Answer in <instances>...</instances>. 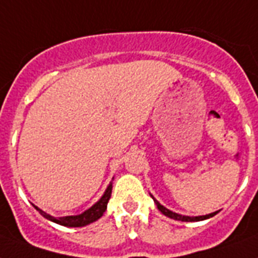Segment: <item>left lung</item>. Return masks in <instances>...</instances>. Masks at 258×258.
Returning a JSON list of instances; mask_svg holds the SVG:
<instances>
[{
  "mask_svg": "<svg viewBox=\"0 0 258 258\" xmlns=\"http://www.w3.org/2000/svg\"><path fill=\"white\" fill-rule=\"evenodd\" d=\"M155 203H156L157 209H159L163 214L169 217V218L176 219V221H181V222H197V221H203V219L214 217V215L218 213V211H215V213H211V214H207V215H202V217H185V215H180V214H176V213H172V211L168 210V209H165L164 206H161L157 201H155Z\"/></svg>",
  "mask_w": 258,
  "mask_h": 258,
  "instance_id": "8db88e82",
  "label": "left lung"
}]
</instances>
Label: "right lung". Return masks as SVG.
Returning a JSON list of instances; mask_svg holds the SVG:
<instances>
[{"instance_id":"1","label":"right lung","mask_w":258,"mask_h":258,"mask_svg":"<svg viewBox=\"0 0 258 258\" xmlns=\"http://www.w3.org/2000/svg\"><path fill=\"white\" fill-rule=\"evenodd\" d=\"M111 188H113V185L111 183L109 184V187L106 188L105 194H103V197L99 199V201L93 206V207H90L89 210H86L85 213H82L79 215H71V217H60V218H53L51 215L45 214L44 211H41L40 209H37L35 206V209L39 211L40 214L43 215L44 218L49 219V221H52L55 223H59V225H63V226H69V227H81V226H86V225H89V223L94 222V221H97L103 215L105 210H106L107 207V202L110 199L111 197Z\"/></svg>"}]
</instances>
